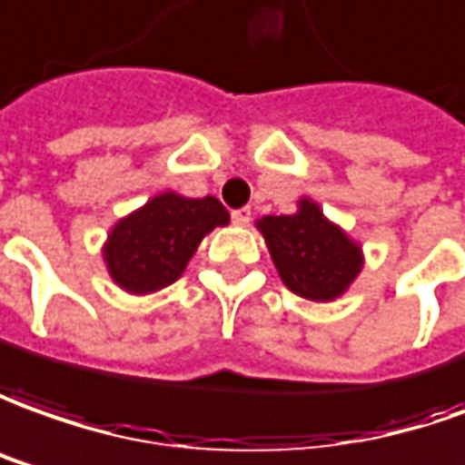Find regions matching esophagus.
I'll list each match as a JSON object with an SVG mask.
<instances>
[{"mask_svg": "<svg viewBox=\"0 0 465 465\" xmlns=\"http://www.w3.org/2000/svg\"><path fill=\"white\" fill-rule=\"evenodd\" d=\"M252 217L251 207H240V210H232V223L235 225H248Z\"/></svg>", "mask_w": 465, "mask_h": 465, "instance_id": "obj_1", "label": "esophagus"}]
</instances>
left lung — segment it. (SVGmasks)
Segmentation results:
<instances>
[{"label":"left lung","instance_id":"8db88e82","mask_svg":"<svg viewBox=\"0 0 465 465\" xmlns=\"http://www.w3.org/2000/svg\"><path fill=\"white\" fill-rule=\"evenodd\" d=\"M258 227L283 283L303 299H336L361 271L360 245L329 223L316 202L301 200L296 214H268Z\"/></svg>","mask_w":465,"mask_h":465}]
</instances>
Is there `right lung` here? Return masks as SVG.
Masks as SVG:
<instances>
[{
    "label": "right lung",
    "mask_w": 465,
    "mask_h": 465,
    "mask_svg": "<svg viewBox=\"0 0 465 465\" xmlns=\"http://www.w3.org/2000/svg\"><path fill=\"white\" fill-rule=\"evenodd\" d=\"M230 214L214 197L190 200L166 192L124 217L104 248L108 273L129 293H152L174 283L200 240Z\"/></svg>",
    "instance_id": "1"
}]
</instances>
